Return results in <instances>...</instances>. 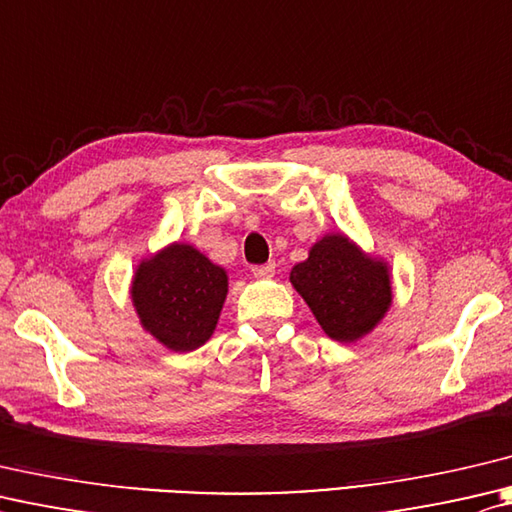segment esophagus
I'll list each match as a JSON object with an SVG mask.
<instances>
[{
  "mask_svg": "<svg viewBox=\"0 0 512 512\" xmlns=\"http://www.w3.org/2000/svg\"><path fill=\"white\" fill-rule=\"evenodd\" d=\"M252 274L256 278H271V276L276 274V263H274V260H271V263H265V265H254L252 267Z\"/></svg>",
  "mask_w": 512,
  "mask_h": 512,
  "instance_id": "obj_1",
  "label": "esophagus"
}]
</instances>
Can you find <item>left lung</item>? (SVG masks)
Instances as JSON below:
<instances>
[{"label": "left lung", "instance_id": "8db88e82", "mask_svg": "<svg viewBox=\"0 0 512 512\" xmlns=\"http://www.w3.org/2000/svg\"><path fill=\"white\" fill-rule=\"evenodd\" d=\"M291 285L327 336L338 342L362 338L391 305L387 265L364 256L342 234L325 236L311 247L305 263L291 269Z\"/></svg>", "mask_w": 512, "mask_h": 512}]
</instances>
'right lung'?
<instances>
[{"label": "right lung", "mask_w": 512, "mask_h": 512, "mask_svg": "<svg viewBox=\"0 0 512 512\" xmlns=\"http://www.w3.org/2000/svg\"><path fill=\"white\" fill-rule=\"evenodd\" d=\"M225 296V269L181 243L141 263L132 283L141 325L172 351H194L210 340Z\"/></svg>", "instance_id": "1"}]
</instances>
